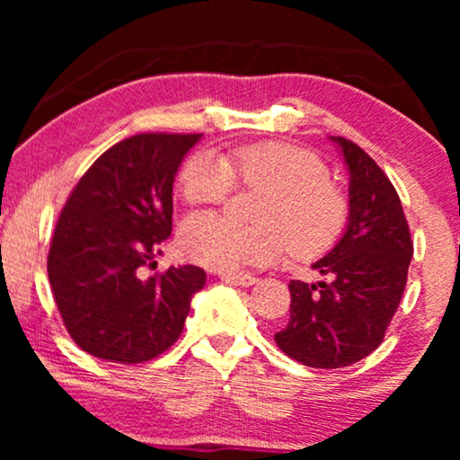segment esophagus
Returning <instances> with one entry per match:
<instances>
[{"label":"esophagus","instance_id":"34e87169","mask_svg":"<svg viewBox=\"0 0 460 460\" xmlns=\"http://www.w3.org/2000/svg\"><path fill=\"white\" fill-rule=\"evenodd\" d=\"M222 280L236 287H251L257 282L255 276H249V274H222Z\"/></svg>","mask_w":460,"mask_h":460}]
</instances>
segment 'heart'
<instances>
[{
  "instance_id": "b5f03b06",
  "label": "heart",
  "mask_w": 460,
  "mask_h": 460,
  "mask_svg": "<svg viewBox=\"0 0 460 460\" xmlns=\"http://www.w3.org/2000/svg\"><path fill=\"white\" fill-rule=\"evenodd\" d=\"M236 184L261 188L255 226H234L216 213H194L181 224L178 244L186 260L234 272L261 266L291 249L314 257L341 236L348 203L329 167L310 150L282 142L238 146L222 159L197 155L180 173L188 205H217Z\"/></svg>"
}]
</instances>
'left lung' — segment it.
<instances>
[{
    "label": "left lung",
    "instance_id": "left-lung-1",
    "mask_svg": "<svg viewBox=\"0 0 460 460\" xmlns=\"http://www.w3.org/2000/svg\"><path fill=\"white\" fill-rule=\"evenodd\" d=\"M349 173V216L335 247L312 268L316 285L291 280V318L274 339L312 368H341L379 348L406 287L412 241L398 192L383 169L331 136Z\"/></svg>",
    "mask_w": 460,
    "mask_h": 460
}]
</instances>
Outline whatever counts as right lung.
Here are the masks:
<instances>
[{"mask_svg":"<svg viewBox=\"0 0 460 460\" xmlns=\"http://www.w3.org/2000/svg\"><path fill=\"white\" fill-rule=\"evenodd\" d=\"M200 134H137L96 159L73 188L48 255V276L68 335L87 354L140 364L178 341L197 266L144 279L172 234L173 180Z\"/></svg>","mask_w":460,"mask_h":460,"instance_id":"1","label":"right lung"}]
</instances>
